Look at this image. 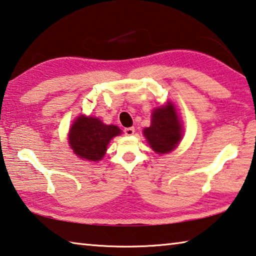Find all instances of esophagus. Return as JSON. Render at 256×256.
<instances>
[{
    "label": "esophagus",
    "instance_id": "1",
    "mask_svg": "<svg viewBox=\"0 0 256 256\" xmlns=\"http://www.w3.org/2000/svg\"><path fill=\"white\" fill-rule=\"evenodd\" d=\"M134 132H136V128H134L133 126L124 128V133L126 134V136H132V134H134Z\"/></svg>",
    "mask_w": 256,
    "mask_h": 256
}]
</instances>
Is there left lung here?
Listing matches in <instances>:
<instances>
[{"label":"left lung","mask_w":256,"mask_h":256,"mask_svg":"<svg viewBox=\"0 0 256 256\" xmlns=\"http://www.w3.org/2000/svg\"><path fill=\"white\" fill-rule=\"evenodd\" d=\"M144 136L156 152L167 154L174 150L182 138V125L172 102L156 108L151 125L144 128Z\"/></svg>","instance_id":"obj_1"}]
</instances>
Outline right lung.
Instances as JSON below:
<instances>
[{
    "label": "right lung",
    "instance_id": "obj_1",
    "mask_svg": "<svg viewBox=\"0 0 256 256\" xmlns=\"http://www.w3.org/2000/svg\"><path fill=\"white\" fill-rule=\"evenodd\" d=\"M120 134V130L115 125H106L96 118L80 116L70 130L68 142L80 158L98 162L105 154L110 141Z\"/></svg>",
    "mask_w": 256,
    "mask_h": 256
}]
</instances>
